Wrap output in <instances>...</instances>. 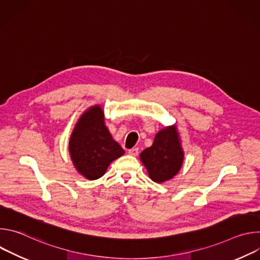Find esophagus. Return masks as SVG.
<instances>
[{"label": "esophagus", "mask_w": 260, "mask_h": 260, "mask_svg": "<svg viewBox=\"0 0 260 260\" xmlns=\"http://www.w3.org/2000/svg\"><path fill=\"white\" fill-rule=\"evenodd\" d=\"M128 154L132 156H137L139 154V148H132L128 150Z\"/></svg>", "instance_id": "esophagus-1"}]
</instances>
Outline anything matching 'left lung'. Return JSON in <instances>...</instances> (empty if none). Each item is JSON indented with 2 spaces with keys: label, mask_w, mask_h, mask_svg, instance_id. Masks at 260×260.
Segmentation results:
<instances>
[{
  "label": "left lung",
  "mask_w": 260,
  "mask_h": 260,
  "mask_svg": "<svg viewBox=\"0 0 260 260\" xmlns=\"http://www.w3.org/2000/svg\"><path fill=\"white\" fill-rule=\"evenodd\" d=\"M140 159L152 181L164 183L174 178L184 160L177 126L173 124L158 131L153 144L141 152Z\"/></svg>",
  "instance_id": "1"
}]
</instances>
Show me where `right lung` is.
I'll return each instance as SVG.
<instances>
[{
	"label": "right lung",
	"instance_id": "add662e5",
	"mask_svg": "<svg viewBox=\"0 0 260 260\" xmlns=\"http://www.w3.org/2000/svg\"><path fill=\"white\" fill-rule=\"evenodd\" d=\"M69 153L77 172L88 180L104 176L110 164L124 154L105 124L101 105L89 107L79 117L69 140Z\"/></svg>",
	"mask_w": 260,
	"mask_h": 260
}]
</instances>
